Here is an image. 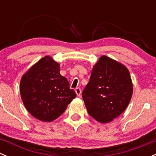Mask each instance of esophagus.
<instances>
[{"label":"esophagus","mask_w":156,"mask_h":156,"mask_svg":"<svg viewBox=\"0 0 156 156\" xmlns=\"http://www.w3.org/2000/svg\"><path fill=\"white\" fill-rule=\"evenodd\" d=\"M75 93H76L77 96H78V97H80V96H81V88L77 87V88H75Z\"/></svg>","instance_id":"obj_1"}]
</instances>
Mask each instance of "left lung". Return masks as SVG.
<instances>
[{
  "label": "left lung",
  "mask_w": 156,
  "mask_h": 156,
  "mask_svg": "<svg viewBox=\"0 0 156 156\" xmlns=\"http://www.w3.org/2000/svg\"><path fill=\"white\" fill-rule=\"evenodd\" d=\"M132 94L133 84L128 69L103 56L92 69L82 98L88 114L100 123H107L126 109Z\"/></svg>",
  "instance_id": "obj_1"
}]
</instances>
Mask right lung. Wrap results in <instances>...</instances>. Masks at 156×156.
Instances as JSON below:
<instances>
[{
  "label": "right lung",
  "instance_id": "obj_1",
  "mask_svg": "<svg viewBox=\"0 0 156 156\" xmlns=\"http://www.w3.org/2000/svg\"><path fill=\"white\" fill-rule=\"evenodd\" d=\"M20 94L26 109L42 122H52L65 112L76 97L69 82L59 74V64L44 56L25 74Z\"/></svg>",
  "mask_w": 156,
  "mask_h": 156
}]
</instances>
